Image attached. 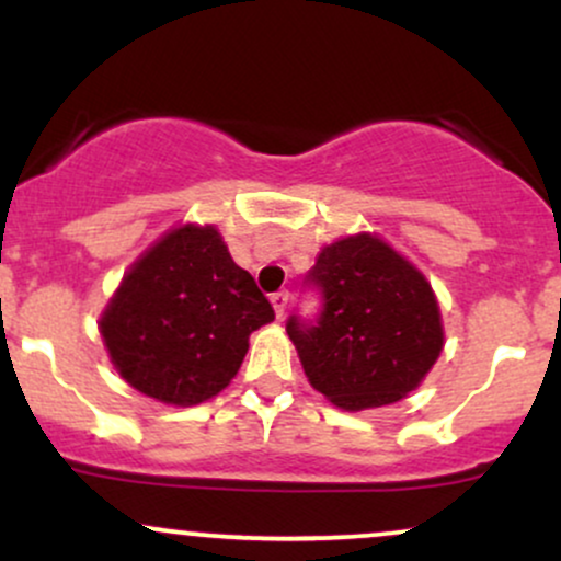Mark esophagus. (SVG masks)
I'll use <instances>...</instances> for the list:
<instances>
[{"label":"esophagus","instance_id":"obj_1","mask_svg":"<svg viewBox=\"0 0 561 561\" xmlns=\"http://www.w3.org/2000/svg\"><path fill=\"white\" fill-rule=\"evenodd\" d=\"M287 302H289V293H287V289H279V293L272 295V306H274L276 317H282V313H285Z\"/></svg>","mask_w":561,"mask_h":561}]
</instances>
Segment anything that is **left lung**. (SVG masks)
<instances>
[{
    "label": "left lung",
    "instance_id": "1",
    "mask_svg": "<svg viewBox=\"0 0 561 561\" xmlns=\"http://www.w3.org/2000/svg\"><path fill=\"white\" fill-rule=\"evenodd\" d=\"M317 319H287L308 382L345 411L377 409L420 388L443 351L435 293L375 234L327 244L306 276Z\"/></svg>",
    "mask_w": 561,
    "mask_h": 561
}]
</instances>
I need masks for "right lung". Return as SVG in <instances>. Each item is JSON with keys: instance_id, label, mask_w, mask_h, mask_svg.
Wrapping results in <instances>:
<instances>
[{"instance_id": "1", "label": "right lung", "mask_w": 561, "mask_h": 561, "mask_svg": "<svg viewBox=\"0 0 561 561\" xmlns=\"http://www.w3.org/2000/svg\"><path fill=\"white\" fill-rule=\"evenodd\" d=\"M274 319L216 227L169 231L128 268L100 319L111 362L160 403L195 405L231 382L248 337Z\"/></svg>"}]
</instances>
